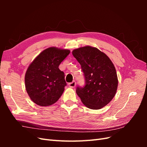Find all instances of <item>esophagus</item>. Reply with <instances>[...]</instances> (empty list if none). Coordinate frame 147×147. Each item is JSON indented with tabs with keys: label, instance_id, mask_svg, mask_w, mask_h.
<instances>
[{
	"label": "esophagus",
	"instance_id": "obj_1",
	"mask_svg": "<svg viewBox=\"0 0 147 147\" xmlns=\"http://www.w3.org/2000/svg\"><path fill=\"white\" fill-rule=\"evenodd\" d=\"M69 86L70 88H75V86H76V82H75V81H73L72 82L69 83Z\"/></svg>",
	"mask_w": 147,
	"mask_h": 147
}]
</instances>
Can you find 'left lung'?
Returning <instances> with one entry per match:
<instances>
[{"mask_svg":"<svg viewBox=\"0 0 147 147\" xmlns=\"http://www.w3.org/2000/svg\"><path fill=\"white\" fill-rule=\"evenodd\" d=\"M72 55L81 65L85 78L84 86L77 88V95L88 108L102 109L112 100L117 90L113 64L104 53L90 46L75 49Z\"/></svg>","mask_w":147,"mask_h":147,"instance_id":"obj_1","label":"left lung"}]
</instances>
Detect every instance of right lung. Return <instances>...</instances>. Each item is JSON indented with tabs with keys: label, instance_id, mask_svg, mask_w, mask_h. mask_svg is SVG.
Listing matches in <instances>:
<instances>
[{
	"label": "right lung",
	"instance_id": "obj_1",
	"mask_svg": "<svg viewBox=\"0 0 147 147\" xmlns=\"http://www.w3.org/2000/svg\"><path fill=\"white\" fill-rule=\"evenodd\" d=\"M70 50L50 47L35 57L25 75V86L30 99L35 104L49 106L57 101L67 83L64 73L59 65Z\"/></svg>",
	"mask_w": 147,
	"mask_h": 147
}]
</instances>
